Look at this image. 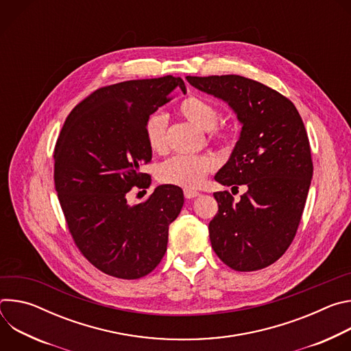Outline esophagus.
<instances>
[{
  "instance_id": "obj_1",
  "label": "esophagus",
  "mask_w": 351,
  "mask_h": 351,
  "mask_svg": "<svg viewBox=\"0 0 351 351\" xmlns=\"http://www.w3.org/2000/svg\"><path fill=\"white\" fill-rule=\"evenodd\" d=\"M197 195H199V193L198 191H194V190H184V197L187 198V199H190V198H194V197H197Z\"/></svg>"
}]
</instances>
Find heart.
Listing matches in <instances>:
<instances>
[{"instance_id": "1", "label": "heart", "mask_w": 351, "mask_h": 351, "mask_svg": "<svg viewBox=\"0 0 351 351\" xmlns=\"http://www.w3.org/2000/svg\"><path fill=\"white\" fill-rule=\"evenodd\" d=\"M178 114L194 125L199 130H206L213 138L229 141L234 129L232 126H217L219 111L217 106L199 95H189L183 98L176 108ZM167 119L162 114L149 115L144 125V136L148 147L153 152H161L164 147ZM214 169V161L210 157L197 156H176L160 165L157 178L165 184H172L183 189H197L202 186L208 172Z\"/></svg>"}]
</instances>
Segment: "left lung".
I'll return each mask as SVG.
<instances>
[{
  "label": "left lung",
  "instance_id": "1",
  "mask_svg": "<svg viewBox=\"0 0 351 351\" xmlns=\"http://www.w3.org/2000/svg\"><path fill=\"white\" fill-rule=\"evenodd\" d=\"M186 79L228 103L241 123L215 180L236 189L245 184L247 191L239 202L229 191L214 193L211 245L234 271L263 269L285 254L306 206L313 160L303 119L289 98L260 82L239 75Z\"/></svg>",
  "mask_w": 351,
  "mask_h": 351
}]
</instances>
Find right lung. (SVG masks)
I'll return each instance as SVG.
<instances>
[{
  "instance_id": "1",
  "label": "right lung",
  "mask_w": 351,
  "mask_h": 351,
  "mask_svg": "<svg viewBox=\"0 0 351 351\" xmlns=\"http://www.w3.org/2000/svg\"><path fill=\"white\" fill-rule=\"evenodd\" d=\"M180 77L128 80L91 93L66 118L54 152V182L68 229L80 253L101 272L138 279L162 260L169 225L184 198L161 184L130 206L132 187L149 186L140 167L152 161L144 136L148 117L171 101Z\"/></svg>"
}]
</instances>
